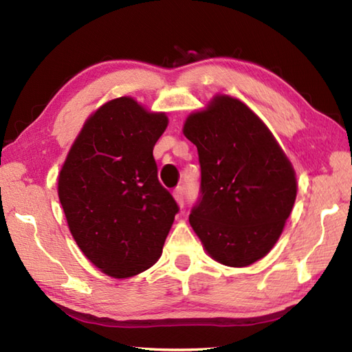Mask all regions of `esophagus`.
<instances>
[{"label":"esophagus","mask_w":352,"mask_h":352,"mask_svg":"<svg viewBox=\"0 0 352 352\" xmlns=\"http://www.w3.org/2000/svg\"><path fill=\"white\" fill-rule=\"evenodd\" d=\"M174 199H175V201H177V205L180 206V208H183V205H184V190H183V188L178 186V188L174 190Z\"/></svg>","instance_id":"esophagus-1"}]
</instances>
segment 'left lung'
<instances>
[{
  "mask_svg": "<svg viewBox=\"0 0 352 352\" xmlns=\"http://www.w3.org/2000/svg\"><path fill=\"white\" fill-rule=\"evenodd\" d=\"M183 135L197 146L201 200L189 223L211 259L247 267L275 247L296 199V174L264 121L242 100L216 94Z\"/></svg>",
  "mask_w": 352,
  "mask_h": 352,
  "instance_id": "obj_1",
  "label": "left lung"
}]
</instances>
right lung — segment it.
Returning <instances> with one entry per match:
<instances>
[{"instance_id":"add662e5","label":"right lung","mask_w":352,"mask_h":352,"mask_svg":"<svg viewBox=\"0 0 352 352\" xmlns=\"http://www.w3.org/2000/svg\"><path fill=\"white\" fill-rule=\"evenodd\" d=\"M169 119L130 96L87 118L58 172L71 236L107 276L140 275L160 259L178 206L158 182L153 146Z\"/></svg>"}]
</instances>
